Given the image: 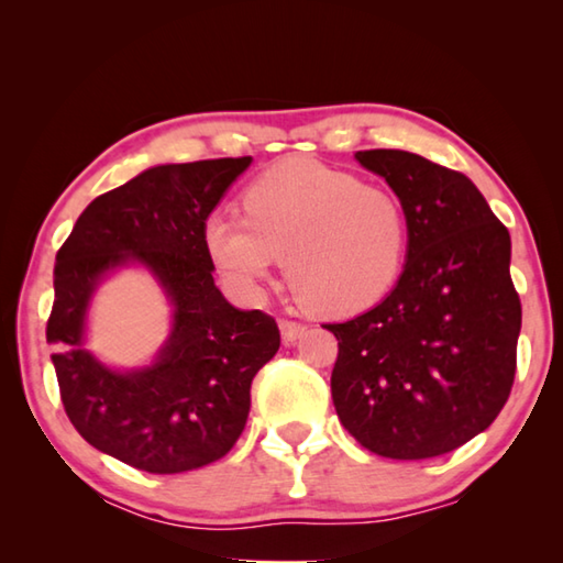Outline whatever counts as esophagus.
Wrapping results in <instances>:
<instances>
[{"instance_id": "obj_1", "label": "esophagus", "mask_w": 563, "mask_h": 563, "mask_svg": "<svg viewBox=\"0 0 563 563\" xmlns=\"http://www.w3.org/2000/svg\"><path fill=\"white\" fill-rule=\"evenodd\" d=\"M305 330L308 328H305L298 320H280V335H283L285 345H292L295 340H300L305 335Z\"/></svg>"}]
</instances>
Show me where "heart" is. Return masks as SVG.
<instances>
[{
	"instance_id": "b5f03b06",
	"label": "heart",
	"mask_w": 563,
	"mask_h": 563,
	"mask_svg": "<svg viewBox=\"0 0 563 563\" xmlns=\"http://www.w3.org/2000/svg\"><path fill=\"white\" fill-rule=\"evenodd\" d=\"M243 213L216 208L201 223L208 261L243 298H258L280 255L295 298L320 316L373 308L402 273V203L347 170L280 161L247 184Z\"/></svg>"
}]
</instances>
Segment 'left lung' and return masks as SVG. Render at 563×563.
I'll return each instance as SVG.
<instances>
[{
  "mask_svg": "<svg viewBox=\"0 0 563 563\" xmlns=\"http://www.w3.org/2000/svg\"><path fill=\"white\" fill-rule=\"evenodd\" d=\"M407 216L395 290L347 322L330 387L340 422L365 450L430 460L487 430L517 375L521 300L509 231L460 170L409 151H357Z\"/></svg>",
  "mask_w": 563,
  "mask_h": 563,
  "instance_id": "1",
  "label": "left lung"
}]
</instances>
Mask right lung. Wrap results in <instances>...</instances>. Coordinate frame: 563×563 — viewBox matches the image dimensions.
<instances>
[{
	"label": "right lung",
	"mask_w": 563,
	"mask_h": 563,
	"mask_svg": "<svg viewBox=\"0 0 563 563\" xmlns=\"http://www.w3.org/2000/svg\"><path fill=\"white\" fill-rule=\"evenodd\" d=\"M251 156L148 168L101 194L56 253L46 340L59 395L84 440L151 474L221 460L251 412V385L280 347L275 318L238 310L213 283L201 223ZM148 264L175 300V332L154 368L113 374L80 347L82 316L100 275Z\"/></svg>",
	"instance_id": "obj_1"
}]
</instances>
